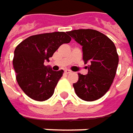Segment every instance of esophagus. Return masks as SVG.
I'll use <instances>...</instances> for the list:
<instances>
[{
  "label": "esophagus",
  "mask_w": 133,
  "mask_h": 133,
  "mask_svg": "<svg viewBox=\"0 0 133 133\" xmlns=\"http://www.w3.org/2000/svg\"><path fill=\"white\" fill-rule=\"evenodd\" d=\"M64 73H65L66 74H71V71L69 70H64Z\"/></svg>",
  "instance_id": "esophagus-1"
}]
</instances>
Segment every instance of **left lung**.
Masks as SVG:
<instances>
[{
    "label": "left lung",
    "mask_w": 133,
    "mask_h": 133,
    "mask_svg": "<svg viewBox=\"0 0 133 133\" xmlns=\"http://www.w3.org/2000/svg\"><path fill=\"white\" fill-rule=\"evenodd\" d=\"M67 34L82 45L83 60L89 63L88 74H78V81L73 84L75 93L86 101L99 99L115 77L118 64L115 45L108 36L94 29H77Z\"/></svg>",
    "instance_id": "obj_1"
}]
</instances>
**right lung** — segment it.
Returning <instances> with one entry per match:
<instances>
[{
  "label": "right lung",
  "mask_w": 133,
  "mask_h": 133,
  "mask_svg": "<svg viewBox=\"0 0 133 133\" xmlns=\"http://www.w3.org/2000/svg\"><path fill=\"white\" fill-rule=\"evenodd\" d=\"M70 41L66 32H55L29 36L17 45L13 59L16 80L30 98L43 101L52 96L63 70L53 71L44 62L49 61L62 44Z\"/></svg>",
  "instance_id": "obj_1"
}]
</instances>
